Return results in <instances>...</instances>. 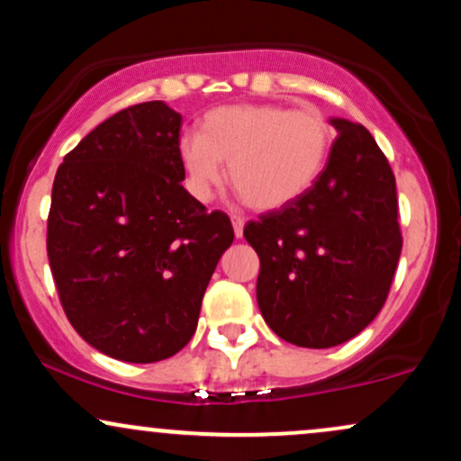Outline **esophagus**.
<instances>
[{"label":"esophagus","instance_id":"1","mask_svg":"<svg viewBox=\"0 0 461 461\" xmlns=\"http://www.w3.org/2000/svg\"><path fill=\"white\" fill-rule=\"evenodd\" d=\"M231 225H234L236 238H242V230H245V219L238 214H231Z\"/></svg>","mask_w":461,"mask_h":461}]
</instances>
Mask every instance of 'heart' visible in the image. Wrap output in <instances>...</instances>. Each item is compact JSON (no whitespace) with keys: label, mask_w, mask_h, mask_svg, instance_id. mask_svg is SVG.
Segmentation results:
<instances>
[{"label":"heart","mask_w":461,"mask_h":461,"mask_svg":"<svg viewBox=\"0 0 461 461\" xmlns=\"http://www.w3.org/2000/svg\"><path fill=\"white\" fill-rule=\"evenodd\" d=\"M335 131L315 107L227 104L206 113L202 132H182L177 157L199 202L227 180L249 208L279 210L312 188L329 160Z\"/></svg>","instance_id":"obj_1"}]
</instances>
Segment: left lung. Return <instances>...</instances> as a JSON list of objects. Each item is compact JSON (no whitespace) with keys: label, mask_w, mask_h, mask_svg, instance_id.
Returning a JSON list of instances; mask_svg holds the SVG:
<instances>
[{"label":"left lung","mask_w":461,"mask_h":461,"mask_svg":"<svg viewBox=\"0 0 461 461\" xmlns=\"http://www.w3.org/2000/svg\"><path fill=\"white\" fill-rule=\"evenodd\" d=\"M330 124L339 135L318 182L245 225L259 255L266 324L284 341L318 350L352 339L380 313L403 245L384 152L363 124Z\"/></svg>","instance_id":"8db88e82"}]
</instances>
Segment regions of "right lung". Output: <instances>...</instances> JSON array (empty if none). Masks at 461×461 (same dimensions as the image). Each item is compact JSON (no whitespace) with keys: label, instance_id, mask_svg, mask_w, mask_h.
I'll use <instances>...</instances> for the list:
<instances>
[{"label":"right lung","instance_id":"add662e5","mask_svg":"<svg viewBox=\"0 0 461 461\" xmlns=\"http://www.w3.org/2000/svg\"><path fill=\"white\" fill-rule=\"evenodd\" d=\"M182 115L132 104L70 149L53 180L47 255L64 313L90 346L126 363L174 357L234 242L230 216L182 186Z\"/></svg>","mask_w":461,"mask_h":461}]
</instances>
